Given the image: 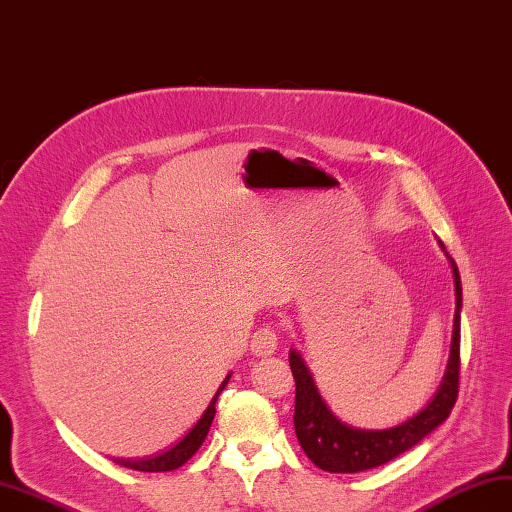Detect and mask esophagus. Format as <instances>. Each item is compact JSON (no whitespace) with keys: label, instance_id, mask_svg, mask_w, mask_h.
<instances>
[{"label":"esophagus","instance_id":"obj_1","mask_svg":"<svg viewBox=\"0 0 512 512\" xmlns=\"http://www.w3.org/2000/svg\"><path fill=\"white\" fill-rule=\"evenodd\" d=\"M277 349V334L275 329L270 327H261L257 329L253 334V340H251V351L255 355H272Z\"/></svg>","mask_w":512,"mask_h":512}]
</instances>
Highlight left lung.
I'll return each mask as SVG.
<instances>
[{
	"mask_svg": "<svg viewBox=\"0 0 512 512\" xmlns=\"http://www.w3.org/2000/svg\"><path fill=\"white\" fill-rule=\"evenodd\" d=\"M456 283V318H454V340H451V355L443 384L434 399L417 414L397 427L379 432L353 430V427L338 421L329 412L325 401L320 399L314 379L307 371L305 362L296 351H290V368L296 384L294 395V432L296 438L318 469L329 473H360L382 467L392 458L401 456L423 438L436 430L447 417L458 399L460 386V307L462 288L458 266L451 261Z\"/></svg>",
	"mask_w": 512,
	"mask_h": 512,
	"instance_id": "8db88e82",
	"label": "left lung"
}]
</instances>
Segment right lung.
Listing matches in <instances>:
<instances>
[{
    "label": "right lung",
    "mask_w": 512,
    "mask_h": 512,
    "mask_svg": "<svg viewBox=\"0 0 512 512\" xmlns=\"http://www.w3.org/2000/svg\"><path fill=\"white\" fill-rule=\"evenodd\" d=\"M229 377H231V375L224 377V382H222V386L218 388L216 397L211 399L207 410L202 412V417L198 419V423L192 427V430L187 432V436L183 438V441H178L174 447H170L168 451H163V454L146 458V460H120V458H115L117 465L128 467V469H135V471H150V473L174 471V469H178V467H183L185 462L196 454L198 447H200L202 443H205V438H207V434H209V427H211V421H213V417H216V401H218V395L222 392V388L227 386Z\"/></svg>",
    "instance_id": "right-lung-1"
}]
</instances>
